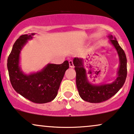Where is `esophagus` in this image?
I'll use <instances>...</instances> for the list:
<instances>
[{
  "mask_svg": "<svg viewBox=\"0 0 134 134\" xmlns=\"http://www.w3.org/2000/svg\"><path fill=\"white\" fill-rule=\"evenodd\" d=\"M69 64H70V68H73L74 64H73V63H72V61H71V60L69 61Z\"/></svg>",
  "mask_w": 134,
  "mask_h": 134,
  "instance_id": "1",
  "label": "esophagus"
}]
</instances>
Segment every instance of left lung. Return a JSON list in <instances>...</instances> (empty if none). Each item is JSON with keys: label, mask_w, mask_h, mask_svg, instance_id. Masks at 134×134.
Listing matches in <instances>:
<instances>
[{"label": "left lung", "mask_w": 134, "mask_h": 134, "mask_svg": "<svg viewBox=\"0 0 134 134\" xmlns=\"http://www.w3.org/2000/svg\"><path fill=\"white\" fill-rule=\"evenodd\" d=\"M109 42L118 52L119 67L116 79L111 83L94 85L87 80L86 70L82 58H75L72 61L76 73V82L79 94L82 99L91 103H99L114 96L123 86L127 77V58L124 51L120 47L116 38L112 35L108 36Z\"/></svg>", "instance_id": "8db88e82"}]
</instances>
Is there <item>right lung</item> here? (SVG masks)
Here are the masks:
<instances>
[{
	"label": "right lung",
	"mask_w": 134,
	"mask_h": 134,
	"mask_svg": "<svg viewBox=\"0 0 134 134\" xmlns=\"http://www.w3.org/2000/svg\"><path fill=\"white\" fill-rule=\"evenodd\" d=\"M35 34L23 35L16 40L7 59V68L14 90L35 103L52 101L57 96L65 71L69 68L67 60L61 64H48L37 72L25 74L20 66L21 51Z\"/></svg>",
	"instance_id": "right-lung-1"
}]
</instances>
